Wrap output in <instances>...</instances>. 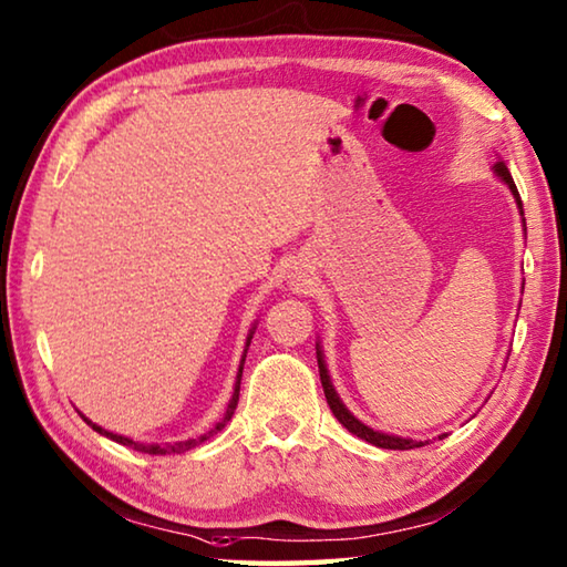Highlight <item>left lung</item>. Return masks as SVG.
Returning a JSON list of instances; mask_svg holds the SVG:
<instances>
[{
	"instance_id": "1",
	"label": "left lung",
	"mask_w": 567,
	"mask_h": 567,
	"mask_svg": "<svg viewBox=\"0 0 567 567\" xmlns=\"http://www.w3.org/2000/svg\"><path fill=\"white\" fill-rule=\"evenodd\" d=\"M493 176H496L501 183L508 185V190L513 198H516V205H518V213H520V220H523V230H526V218H523V203H520V195H518V188L516 183H513L511 178V171L506 163H503L501 158L493 163ZM317 364H319V379H322V389H324V396H327V404L329 409H332V414L337 416L339 424H342L349 434L359 436L362 441H367V444L372 446H379V449H394V451H406V449H419V446H426L429 441H416V439H404V436H394V434H384V431H374L372 426H367L359 421L352 411H349L344 406V401L339 399L337 389L332 384V379H329V372H327V364H324V354H322V347H319L317 342ZM446 436V434H441ZM439 436V439H441Z\"/></svg>"
}]
</instances>
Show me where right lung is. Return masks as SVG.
<instances>
[{"instance_id": "add662e5", "label": "right lung", "mask_w": 567, "mask_h": 567, "mask_svg": "<svg viewBox=\"0 0 567 567\" xmlns=\"http://www.w3.org/2000/svg\"><path fill=\"white\" fill-rule=\"evenodd\" d=\"M255 327H257V324H252L248 339H245V349H243V359H240V367H238V377H235L233 396H230V401H228V409H225V416H223V419L218 421V424H215L210 431H205V434L195 436V439H188V441H176V444H141V441H133V439H128V436H121V434H113V431L101 429L99 424H94V421L86 419L84 414H81V416H84L86 424H91V429L99 431V434H104V436L113 439V441H116V444H123V446L136 449V451H141V454H183V451H190V449H195L198 444H203L205 439H210L213 434H218V431H220L225 424H228V421H230V419H233V414H235V406H238V399H240L243 364H245V357H248V347H250V339H252V334H255Z\"/></svg>"}]
</instances>
